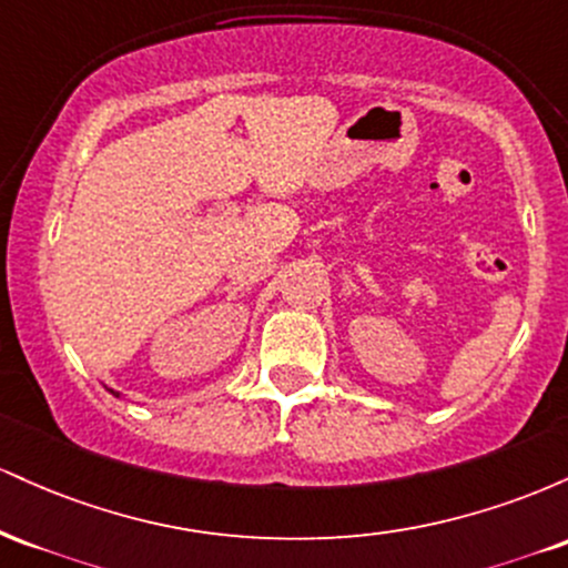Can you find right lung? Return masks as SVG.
<instances>
[{"label":"right lung","mask_w":568,"mask_h":568,"mask_svg":"<svg viewBox=\"0 0 568 568\" xmlns=\"http://www.w3.org/2000/svg\"><path fill=\"white\" fill-rule=\"evenodd\" d=\"M112 393H114V389H112ZM114 395H116V397H120V393H114Z\"/></svg>","instance_id":"obj_1"}]
</instances>
